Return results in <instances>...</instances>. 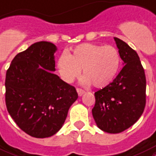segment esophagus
Wrapping results in <instances>:
<instances>
[{"label":"esophagus","mask_w":156,"mask_h":156,"mask_svg":"<svg viewBox=\"0 0 156 156\" xmlns=\"http://www.w3.org/2000/svg\"><path fill=\"white\" fill-rule=\"evenodd\" d=\"M77 91H78V94L79 97H81V96H82V95H83V94L85 92V91H83V89H80V88H77Z\"/></svg>","instance_id":"1"}]
</instances>
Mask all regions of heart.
<instances>
[{
	"instance_id": "heart-1",
	"label": "heart",
	"mask_w": 156,
	"mask_h": 156,
	"mask_svg": "<svg viewBox=\"0 0 156 156\" xmlns=\"http://www.w3.org/2000/svg\"><path fill=\"white\" fill-rule=\"evenodd\" d=\"M120 65V56L116 48L93 43L77 46L72 53L63 54L58 59L59 75L66 83H72L80 75H84L83 85L97 88L107 86L113 81Z\"/></svg>"
}]
</instances>
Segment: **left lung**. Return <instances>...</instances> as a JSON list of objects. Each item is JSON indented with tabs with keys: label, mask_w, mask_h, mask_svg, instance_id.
Here are the masks:
<instances>
[{
	"label": "left lung",
	"mask_w": 156,
	"mask_h": 156,
	"mask_svg": "<svg viewBox=\"0 0 156 156\" xmlns=\"http://www.w3.org/2000/svg\"><path fill=\"white\" fill-rule=\"evenodd\" d=\"M123 60L117 77L95 92L92 115L98 128L109 133H119L133 125L146 106L147 80L138 55L121 39L115 37Z\"/></svg>",
	"instance_id": "1"
}]
</instances>
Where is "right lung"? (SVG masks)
I'll return each mask as SVG.
<instances>
[{"label": "right lung", "mask_w": 156, "mask_h": 156, "mask_svg": "<svg viewBox=\"0 0 156 156\" xmlns=\"http://www.w3.org/2000/svg\"><path fill=\"white\" fill-rule=\"evenodd\" d=\"M55 51L51 42H36L16 55L6 71L7 110L20 129L37 138L56 133L78 97L74 87L51 72Z\"/></svg>", "instance_id": "right-lung-1"}]
</instances>
